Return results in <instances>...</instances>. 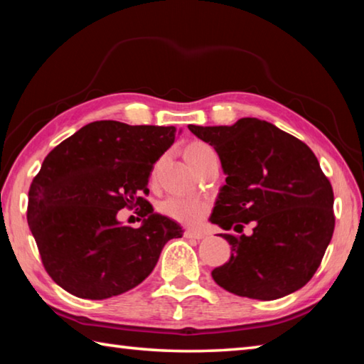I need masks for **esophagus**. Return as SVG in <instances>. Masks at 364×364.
Wrapping results in <instances>:
<instances>
[{
    "mask_svg": "<svg viewBox=\"0 0 364 364\" xmlns=\"http://www.w3.org/2000/svg\"><path fill=\"white\" fill-rule=\"evenodd\" d=\"M184 236H186L188 239H202V237H205V234L202 231H197V230H186Z\"/></svg>",
    "mask_w": 364,
    "mask_h": 364,
    "instance_id": "1",
    "label": "esophagus"
}]
</instances>
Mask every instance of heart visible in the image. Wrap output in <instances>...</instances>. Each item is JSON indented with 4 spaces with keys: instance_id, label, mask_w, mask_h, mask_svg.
<instances>
[{
    "instance_id": "heart-1",
    "label": "heart",
    "mask_w": 364,
    "mask_h": 364,
    "mask_svg": "<svg viewBox=\"0 0 364 364\" xmlns=\"http://www.w3.org/2000/svg\"><path fill=\"white\" fill-rule=\"evenodd\" d=\"M213 154V149L205 143H193L184 151L191 167L196 168L207 156ZM159 212L180 223L194 226L199 225L208 213V202L196 196H170L159 204Z\"/></svg>"
}]
</instances>
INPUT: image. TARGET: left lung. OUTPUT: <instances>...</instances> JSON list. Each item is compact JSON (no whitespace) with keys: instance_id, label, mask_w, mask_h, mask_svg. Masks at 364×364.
Segmentation results:
<instances>
[{"instance_id":"obj_1","label":"left lung","mask_w":364,"mask_h":364,"mask_svg":"<svg viewBox=\"0 0 364 364\" xmlns=\"http://www.w3.org/2000/svg\"><path fill=\"white\" fill-rule=\"evenodd\" d=\"M217 151L226 184L210 221L231 257L212 271L220 287L239 297L274 300L313 278L334 232V193L313 151L264 120L231 127H188ZM252 223L255 232L242 230Z\"/></svg>"}]
</instances>
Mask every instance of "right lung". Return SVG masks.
<instances>
[{
  "mask_svg": "<svg viewBox=\"0 0 364 364\" xmlns=\"http://www.w3.org/2000/svg\"><path fill=\"white\" fill-rule=\"evenodd\" d=\"M175 127L101 120L85 125L43 160L28 189L27 220L43 267L80 299L102 300L141 284L164 245L181 237L176 221L154 213L147 181L173 144ZM139 206L141 228L116 220Z\"/></svg>",
  "mask_w": 364,
  "mask_h": 364,
  "instance_id": "add662e5",
  "label": "right lung"
}]
</instances>
